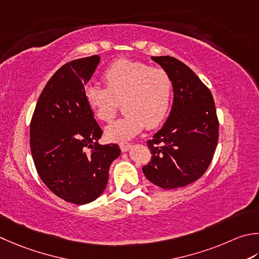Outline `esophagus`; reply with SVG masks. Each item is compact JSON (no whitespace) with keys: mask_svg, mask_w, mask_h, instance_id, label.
<instances>
[{"mask_svg":"<svg viewBox=\"0 0 259 259\" xmlns=\"http://www.w3.org/2000/svg\"><path fill=\"white\" fill-rule=\"evenodd\" d=\"M120 146V149L123 151V153H125V151H128L130 149L131 145L128 143V141H121V143L119 144Z\"/></svg>","mask_w":259,"mask_h":259,"instance_id":"obj_1","label":"esophagus"}]
</instances>
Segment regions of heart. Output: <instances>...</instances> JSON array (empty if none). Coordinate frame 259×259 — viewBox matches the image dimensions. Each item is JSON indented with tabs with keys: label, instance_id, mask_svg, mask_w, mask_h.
<instances>
[{
	"label": "heart",
	"instance_id": "obj_1",
	"mask_svg": "<svg viewBox=\"0 0 259 259\" xmlns=\"http://www.w3.org/2000/svg\"><path fill=\"white\" fill-rule=\"evenodd\" d=\"M102 78L106 89L95 84L85 86L84 95L96 118L109 122L122 104V118L105 130L112 141L130 139L146 125L158 126L169 111L173 82L160 67H150L140 60L119 58L105 68Z\"/></svg>",
	"mask_w": 259,
	"mask_h": 259
}]
</instances>
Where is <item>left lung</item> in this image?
Segmentation results:
<instances>
[{"label":"left lung","mask_w":259,"mask_h":259,"mask_svg":"<svg viewBox=\"0 0 259 259\" xmlns=\"http://www.w3.org/2000/svg\"><path fill=\"white\" fill-rule=\"evenodd\" d=\"M169 74L174 101L168 119L147 141L151 159L145 176L161 189H179L205 173L219 138L214 100L189 66L170 56L151 57Z\"/></svg>","instance_id":"left-lung-1"}]
</instances>
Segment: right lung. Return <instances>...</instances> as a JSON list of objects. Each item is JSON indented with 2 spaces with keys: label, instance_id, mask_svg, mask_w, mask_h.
Masks as SVG:
<instances>
[{
  "label": "right lung",
  "instance_id": "obj_1",
  "mask_svg": "<svg viewBox=\"0 0 259 259\" xmlns=\"http://www.w3.org/2000/svg\"><path fill=\"white\" fill-rule=\"evenodd\" d=\"M100 56L62 66L46 84L30 123L33 163L46 186L66 202L90 203L103 193L116 144L100 145L103 131L85 100Z\"/></svg>",
  "mask_w": 259,
  "mask_h": 259
}]
</instances>
